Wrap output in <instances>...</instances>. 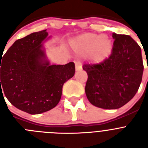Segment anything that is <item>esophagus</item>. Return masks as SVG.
<instances>
[{
	"label": "esophagus",
	"mask_w": 148,
	"mask_h": 148,
	"mask_svg": "<svg viewBox=\"0 0 148 148\" xmlns=\"http://www.w3.org/2000/svg\"><path fill=\"white\" fill-rule=\"evenodd\" d=\"M75 70L76 71H80L82 70V64L79 61H75Z\"/></svg>",
	"instance_id": "obj_1"
}]
</instances>
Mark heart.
<instances>
[{"label":"heart","mask_w":148,"mask_h":148,"mask_svg":"<svg viewBox=\"0 0 148 148\" xmlns=\"http://www.w3.org/2000/svg\"><path fill=\"white\" fill-rule=\"evenodd\" d=\"M72 46L81 54H89L90 59L94 63H101L107 59L113 47L109 37L95 34L81 35L73 40Z\"/></svg>","instance_id":"1"}]
</instances>
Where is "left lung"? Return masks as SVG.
Instances as JSON below:
<instances>
[{
  "instance_id": "1",
  "label": "left lung",
  "mask_w": 148,
  "mask_h": 148,
  "mask_svg": "<svg viewBox=\"0 0 148 148\" xmlns=\"http://www.w3.org/2000/svg\"><path fill=\"white\" fill-rule=\"evenodd\" d=\"M112 54L98 64H84L88 78L85 86L87 99L103 109L121 108L136 95L142 82V50L130 36L113 33Z\"/></svg>"
}]
</instances>
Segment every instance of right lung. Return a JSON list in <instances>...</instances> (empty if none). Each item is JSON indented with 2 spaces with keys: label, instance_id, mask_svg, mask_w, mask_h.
I'll return each mask as SVG.
<instances>
[{
  "label": "right lung",
  "instance_id": "add662e5",
  "mask_svg": "<svg viewBox=\"0 0 148 148\" xmlns=\"http://www.w3.org/2000/svg\"><path fill=\"white\" fill-rule=\"evenodd\" d=\"M50 38L47 29L33 32L15 41L1 57L0 92H4L15 108L29 114L54 108L64 84L75 74L73 62L50 64L44 46Z\"/></svg>",
  "mask_w": 148,
  "mask_h": 148
}]
</instances>
